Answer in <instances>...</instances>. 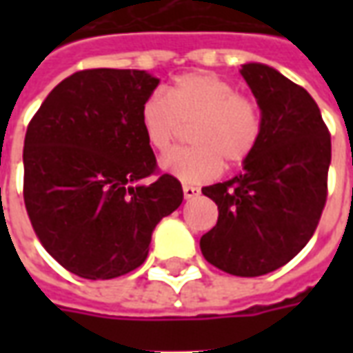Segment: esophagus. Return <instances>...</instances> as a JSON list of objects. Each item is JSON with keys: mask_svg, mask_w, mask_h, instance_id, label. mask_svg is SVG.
I'll use <instances>...</instances> for the list:
<instances>
[{"mask_svg": "<svg viewBox=\"0 0 353 353\" xmlns=\"http://www.w3.org/2000/svg\"><path fill=\"white\" fill-rule=\"evenodd\" d=\"M183 196L187 200L196 199V196H200V189L199 187H192V185H183Z\"/></svg>", "mask_w": 353, "mask_h": 353, "instance_id": "34e87169", "label": "esophagus"}]
</instances>
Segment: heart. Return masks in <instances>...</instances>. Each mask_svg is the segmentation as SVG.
I'll return each instance as SVG.
<instances>
[{
  "label": "heart",
  "mask_w": 353,
  "mask_h": 353,
  "mask_svg": "<svg viewBox=\"0 0 353 353\" xmlns=\"http://www.w3.org/2000/svg\"><path fill=\"white\" fill-rule=\"evenodd\" d=\"M139 124L159 153L170 151L185 126L194 124L192 147L166 154L161 166L183 183H204L221 174L223 164L236 168L250 161L263 136V111L217 73L191 72L143 101Z\"/></svg>",
  "instance_id": "heart-1"
}]
</instances>
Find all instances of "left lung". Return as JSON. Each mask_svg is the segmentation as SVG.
I'll list each match as a JSON object with an SVG mask.
<instances>
[{"label":"left lung","instance_id":"obj_1","mask_svg":"<svg viewBox=\"0 0 353 353\" xmlns=\"http://www.w3.org/2000/svg\"><path fill=\"white\" fill-rule=\"evenodd\" d=\"M240 73L263 111V136L242 174L202 189L219 217L200 250L223 272L253 278L289 263L318 227L331 134L303 87L265 64H244Z\"/></svg>","mask_w":353,"mask_h":353}]
</instances>
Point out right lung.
Segmentation results:
<instances>
[{
    "label": "right lung",
    "instance_id": "1",
    "mask_svg": "<svg viewBox=\"0 0 353 353\" xmlns=\"http://www.w3.org/2000/svg\"><path fill=\"white\" fill-rule=\"evenodd\" d=\"M159 79L141 70H83L50 90L24 139V204L43 248L65 270L111 280L143 265L151 234L183 189L157 172L139 109Z\"/></svg>",
    "mask_w": 353,
    "mask_h": 353
}]
</instances>
